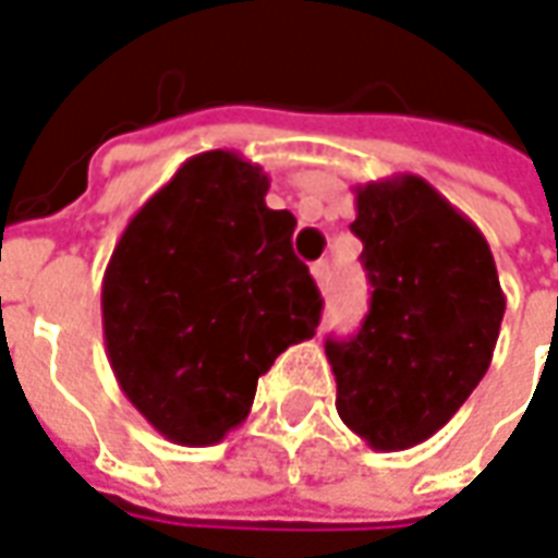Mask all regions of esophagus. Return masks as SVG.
Instances as JSON below:
<instances>
[{"instance_id": "obj_1", "label": "esophagus", "mask_w": 558, "mask_h": 558, "mask_svg": "<svg viewBox=\"0 0 558 558\" xmlns=\"http://www.w3.org/2000/svg\"><path fill=\"white\" fill-rule=\"evenodd\" d=\"M310 272H313L316 286L323 288V291H328V286H331V270H328V264H325V260H316V264L310 267Z\"/></svg>"}]
</instances>
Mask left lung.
<instances>
[{"instance_id": "obj_1", "label": "left lung", "mask_w": 558, "mask_h": 558, "mask_svg": "<svg viewBox=\"0 0 558 558\" xmlns=\"http://www.w3.org/2000/svg\"><path fill=\"white\" fill-rule=\"evenodd\" d=\"M372 306L350 340H325L338 414L375 451L427 442L476 390L507 298L480 227L417 174L356 186Z\"/></svg>"}]
</instances>
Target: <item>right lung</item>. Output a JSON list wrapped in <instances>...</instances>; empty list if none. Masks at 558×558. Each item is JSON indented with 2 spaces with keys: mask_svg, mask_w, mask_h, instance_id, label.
<instances>
[{
  "mask_svg": "<svg viewBox=\"0 0 558 558\" xmlns=\"http://www.w3.org/2000/svg\"><path fill=\"white\" fill-rule=\"evenodd\" d=\"M267 190L239 153H199L144 202L107 264V359L168 442H220L248 417L257 377L316 335L323 298L291 248L298 220L267 208Z\"/></svg>",
  "mask_w": 558,
  "mask_h": 558,
  "instance_id": "1",
  "label": "right lung"
}]
</instances>
